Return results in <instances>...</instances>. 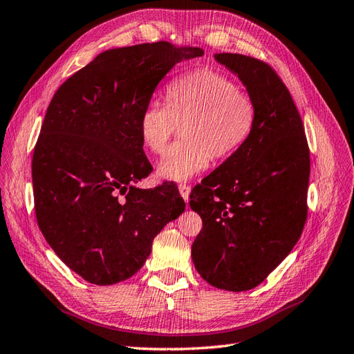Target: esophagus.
<instances>
[{"mask_svg": "<svg viewBox=\"0 0 354 354\" xmlns=\"http://www.w3.org/2000/svg\"><path fill=\"white\" fill-rule=\"evenodd\" d=\"M178 192H180V195L183 196V200L187 203V200H189V194H191V186L186 185V183L178 185Z\"/></svg>", "mask_w": 354, "mask_h": 354, "instance_id": "1", "label": "esophagus"}]
</instances>
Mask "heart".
Listing matches in <instances>:
<instances>
[{
	"label": "heart",
	"mask_w": 354,
	"mask_h": 354,
	"mask_svg": "<svg viewBox=\"0 0 354 354\" xmlns=\"http://www.w3.org/2000/svg\"><path fill=\"white\" fill-rule=\"evenodd\" d=\"M168 105L150 102L140 117L144 147L165 153L171 138L183 126V140L172 145L159 165L160 178L185 182L225 159L249 140L257 122L255 99L231 77L214 71H196L172 81Z\"/></svg>",
	"instance_id": "heart-1"
}]
</instances>
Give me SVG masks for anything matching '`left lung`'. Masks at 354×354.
Here are the masks:
<instances>
[{
    "mask_svg": "<svg viewBox=\"0 0 354 354\" xmlns=\"http://www.w3.org/2000/svg\"><path fill=\"white\" fill-rule=\"evenodd\" d=\"M257 103L249 140L191 194L203 228L192 245L201 278L251 290L277 269L304 231L311 160L299 111L273 68L242 54H216Z\"/></svg>",
    "mask_w": 354,
    "mask_h": 354,
    "instance_id": "1",
    "label": "left lung"
}]
</instances>
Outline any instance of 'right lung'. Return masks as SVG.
<instances>
[{
  "mask_svg": "<svg viewBox=\"0 0 354 354\" xmlns=\"http://www.w3.org/2000/svg\"><path fill=\"white\" fill-rule=\"evenodd\" d=\"M203 54L168 41L109 49L50 100L32 154L34 209L49 246L85 281L133 277L153 239L185 212L172 183L135 186L153 171L140 117L174 64Z\"/></svg>",
  "mask_w": 354,
  "mask_h": 354,
  "instance_id": "add662e5",
  "label": "right lung"
}]
</instances>
